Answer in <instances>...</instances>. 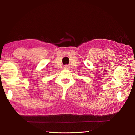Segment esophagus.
Returning a JSON list of instances; mask_svg holds the SVG:
<instances>
[{
  "label": "esophagus",
  "instance_id": "1",
  "mask_svg": "<svg viewBox=\"0 0 135 135\" xmlns=\"http://www.w3.org/2000/svg\"><path fill=\"white\" fill-rule=\"evenodd\" d=\"M64 68H65V69H68V68H70V67L68 65H64Z\"/></svg>",
  "mask_w": 135,
  "mask_h": 135
}]
</instances>
